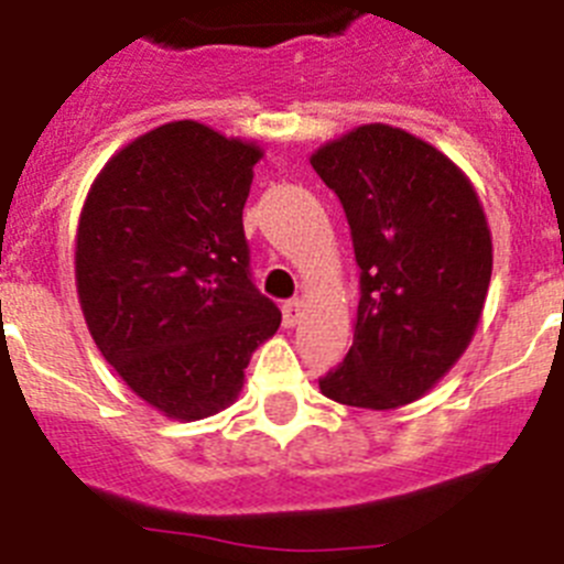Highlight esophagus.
Instances as JSON below:
<instances>
[{
    "instance_id": "34e87169",
    "label": "esophagus",
    "mask_w": 564,
    "mask_h": 564,
    "mask_svg": "<svg viewBox=\"0 0 564 564\" xmlns=\"http://www.w3.org/2000/svg\"><path fill=\"white\" fill-rule=\"evenodd\" d=\"M302 316H305V299H291L285 305V325L296 327Z\"/></svg>"
}]
</instances>
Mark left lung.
Returning <instances> with one entry per match:
<instances>
[{
    "mask_svg": "<svg viewBox=\"0 0 564 564\" xmlns=\"http://www.w3.org/2000/svg\"><path fill=\"white\" fill-rule=\"evenodd\" d=\"M350 223L361 299L352 347L318 381L358 410L417 401L466 352L491 282V228L452 158L390 123H361L311 154Z\"/></svg>",
    "mask_w": 564,
    "mask_h": 564,
    "instance_id": "left-lung-1",
    "label": "left lung"
}]
</instances>
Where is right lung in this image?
<instances>
[{"label": "right lung", "mask_w": 564, "mask_h": 564, "mask_svg": "<svg viewBox=\"0 0 564 564\" xmlns=\"http://www.w3.org/2000/svg\"><path fill=\"white\" fill-rule=\"evenodd\" d=\"M262 154L206 123H163L118 149L84 200L76 288L87 330L169 421L228 410L282 322L253 288L242 231Z\"/></svg>", "instance_id": "right-lung-1"}]
</instances>
